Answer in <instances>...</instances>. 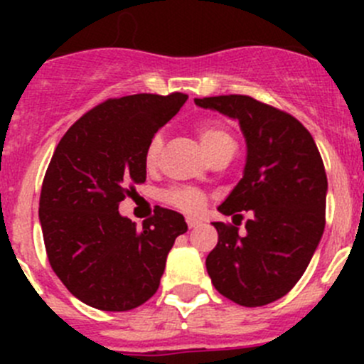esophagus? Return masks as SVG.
<instances>
[{
  "instance_id": "esophagus-1",
  "label": "esophagus",
  "mask_w": 364,
  "mask_h": 364,
  "mask_svg": "<svg viewBox=\"0 0 364 364\" xmlns=\"http://www.w3.org/2000/svg\"><path fill=\"white\" fill-rule=\"evenodd\" d=\"M186 225H188V229H196V227L200 225V220L193 218V216H186Z\"/></svg>"
}]
</instances>
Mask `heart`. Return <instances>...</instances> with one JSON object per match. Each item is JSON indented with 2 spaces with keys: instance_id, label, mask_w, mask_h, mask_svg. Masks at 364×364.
<instances>
[{
  "instance_id": "1",
  "label": "heart",
  "mask_w": 364,
  "mask_h": 364,
  "mask_svg": "<svg viewBox=\"0 0 364 364\" xmlns=\"http://www.w3.org/2000/svg\"><path fill=\"white\" fill-rule=\"evenodd\" d=\"M197 137H199L200 146H203L208 159L215 155L216 151H220V149L229 148V146H236L230 132L227 130L220 121L215 119H208L197 124ZM161 144H164L161 135H153V139L149 141L144 153V164L148 168H153L156 165ZM161 200H164L165 204L172 205V208H178L186 213L199 211V209H203V205L205 203L204 193L196 188H190V186H172V188L165 190V192L161 193Z\"/></svg>"
}]
</instances>
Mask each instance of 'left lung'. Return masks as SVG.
Segmentation results:
<instances>
[{"mask_svg": "<svg viewBox=\"0 0 364 364\" xmlns=\"http://www.w3.org/2000/svg\"><path fill=\"white\" fill-rule=\"evenodd\" d=\"M196 105L240 121L247 141L243 178L218 205L234 215V225L213 222L218 243L205 259L208 274L227 299L264 306L294 287L324 232L328 178L321 153L294 116L247 95L196 98ZM240 210L252 215L243 237L237 234Z\"/></svg>", "mask_w": 364, "mask_h": 364, "instance_id": "8db88e82", "label": "left lung"}]
</instances>
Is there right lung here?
<instances>
[{
	"label": "right lung",
	"mask_w": 364,
	"mask_h": 364,
	"mask_svg": "<svg viewBox=\"0 0 364 364\" xmlns=\"http://www.w3.org/2000/svg\"><path fill=\"white\" fill-rule=\"evenodd\" d=\"M186 98H109L68 128L50 159L38 208L47 257L65 287L90 306L127 311L146 303L176 237L188 230L172 209L156 208L142 229L117 211L146 181L149 141Z\"/></svg>",
	"instance_id": "right-lung-1"
}]
</instances>
